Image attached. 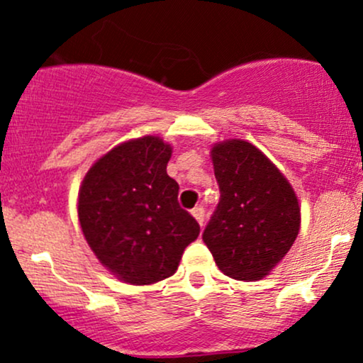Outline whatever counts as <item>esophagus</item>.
Returning a JSON list of instances; mask_svg holds the SVG:
<instances>
[{"label": "esophagus", "instance_id": "34e87169", "mask_svg": "<svg viewBox=\"0 0 363 363\" xmlns=\"http://www.w3.org/2000/svg\"><path fill=\"white\" fill-rule=\"evenodd\" d=\"M192 216H194L195 219H197L199 225L203 226V218H206V213H203V207H201V206L194 207V209H192Z\"/></svg>", "mask_w": 363, "mask_h": 363}]
</instances>
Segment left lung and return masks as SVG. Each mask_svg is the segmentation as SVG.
<instances>
[{
  "label": "left lung",
  "instance_id": "1",
  "mask_svg": "<svg viewBox=\"0 0 363 363\" xmlns=\"http://www.w3.org/2000/svg\"><path fill=\"white\" fill-rule=\"evenodd\" d=\"M211 157L221 197L203 230V243L226 276L262 279L288 254L300 231L295 190L250 142H219Z\"/></svg>",
  "mask_w": 363,
  "mask_h": 363
}]
</instances>
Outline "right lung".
<instances>
[{"instance_id": "right-lung-1", "label": "right lung", "mask_w": 363, "mask_h": 363, "mask_svg": "<svg viewBox=\"0 0 363 363\" xmlns=\"http://www.w3.org/2000/svg\"><path fill=\"white\" fill-rule=\"evenodd\" d=\"M171 145L145 135L113 147L79 190V221L89 247L118 279L152 284L178 269L201 226L178 203L166 173Z\"/></svg>"}]
</instances>
